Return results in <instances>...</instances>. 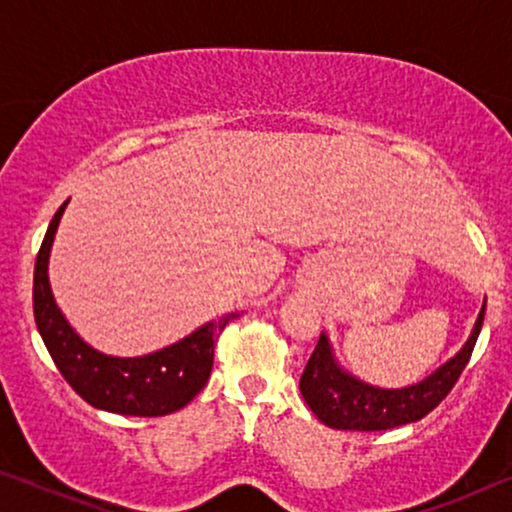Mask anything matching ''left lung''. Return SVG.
Masks as SVG:
<instances>
[{
    "label": "left lung",
    "instance_id": "left-lung-1",
    "mask_svg": "<svg viewBox=\"0 0 512 512\" xmlns=\"http://www.w3.org/2000/svg\"><path fill=\"white\" fill-rule=\"evenodd\" d=\"M487 300L475 319L471 338L459 349L457 356L443 363L426 380L403 389H380L356 380L345 373L335 361L331 342L324 333L319 335L317 347L307 361L300 377V394L305 403L331 429L342 431H387L396 426L417 422L429 415L443 398L450 394L454 384L464 373L478 342L482 319H485Z\"/></svg>",
    "mask_w": 512,
    "mask_h": 512
}]
</instances>
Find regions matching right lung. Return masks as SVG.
<instances>
[{"instance_id": "add662e5", "label": "right lung", "mask_w": 512, "mask_h": 512, "mask_svg": "<svg viewBox=\"0 0 512 512\" xmlns=\"http://www.w3.org/2000/svg\"><path fill=\"white\" fill-rule=\"evenodd\" d=\"M67 202H62L34 263V321L44 338L60 375L76 394L93 408L130 417H163L177 412L200 394L214 366V342L219 340L228 321L240 314H226L219 321H209L188 338L160 349V352L118 359L86 345L67 319L62 317L48 284V256L53 237Z\"/></svg>"}]
</instances>
